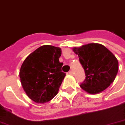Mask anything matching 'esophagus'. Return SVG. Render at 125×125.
I'll use <instances>...</instances> for the list:
<instances>
[{
    "mask_svg": "<svg viewBox=\"0 0 125 125\" xmlns=\"http://www.w3.org/2000/svg\"><path fill=\"white\" fill-rule=\"evenodd\" d=\"M69 73H70V75H73L74 74V73H73V72L72 70H71V71H70V72H69Z\"/></svg>",
    "mask_w": 125,
    "mask_h": 125,
    "instance_id": "obj_1",
    "label": "esophagus"
}]
</instances>
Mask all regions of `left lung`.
Returning <instances> with one entry per match:
<instances>
[{
	"label": "left lung",
	"mask_w": 125,
	"mask_h": 125,
	"mask_svg": "<svg viewBox=\"0 0 125 125\" xmlns=\"http://www.w3.org/2000/svg\"><path fill=\"white\" fill-rule=\"evenodd\" d=\"M73 50L78 55L85 79L80 87L90 94L104 91L114 81L119 62L112 52L99 44H88Z\"/></svg>",
	"instance_id": "obj_1"
}]
</instances>
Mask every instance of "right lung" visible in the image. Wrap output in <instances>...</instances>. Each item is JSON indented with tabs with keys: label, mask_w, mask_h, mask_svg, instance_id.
Wrapping results in <instances>:
<instances>
[{
	"label": "right lung",
	"mask_w": 125,
	"mask_h": 125,
	"mask_svg": "<svg viewBox=\"0 0 125 125\" xmlns=\"http://www.w3.org/2000/svg\"><path fill=\"white\" fill-rule=\"evenodd\" d=\"M60 48L40 46L25 59L20 67V78L28 97L34 102L44 103L58 93L65 76L62 72L63 63Z\"/></svg>",
	"instance_id": "add662e5"
}]
</instances>
